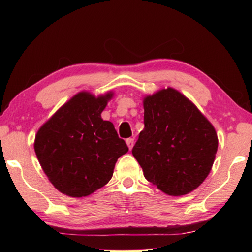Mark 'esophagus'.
Masks as SVG:
<instances>
[{
	"instance_id": "obj_1",
	"label": "esophagus",
	"mask_w": 252,
	"mask_h": 252,
	"mask_svg": "<svg viewBox=\"0 0 252 252\" xmlns=\"http://www.w3.org/2000/svg\"><path fill=\"white\" fill-rule=\"evenodd\" d=\"M126 144H127V147H129V149L131 150L132 148H133V144H134V139H132V138H129V139H126Z\"/></svg>"
}]
</instances>
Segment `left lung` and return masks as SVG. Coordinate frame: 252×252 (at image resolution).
<instances>
[{"instance_id":"obj_1","label":"left lung","mask_w":252,"mask_h":252,"mask_svg":"<svg viewBox=\"0 0 252 252\" xmlns=\"http://www.w3.org/2000/svg\"><path fill=\"white\" fill-rule=\"evenodd\" d=\"M144 129L132 155L144 178L169 195L191 192L208 177L218 136L197 106L172 88L143 100Z\"/></svg>"}]
</instances>
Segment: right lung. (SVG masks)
Here are the masks:
<instances>
[{
    "label": "right lung",
    "instance_id": "1",
    "mask_svg": "<svg viewBox=\"0 0 252 252\" xmlns=\"http://www.w3.org/2000/svg\"><path fill=\"white\" fill-rule=\"evenodd\" d=\"M112 95L80 92L37 131V160L60 192L74 198L93 193L110 181L117 160L129 151L112 123L101 118Z\"/></svg>",
    "mask_w": 252,
    "mask_h": 252
}]
</instances>
